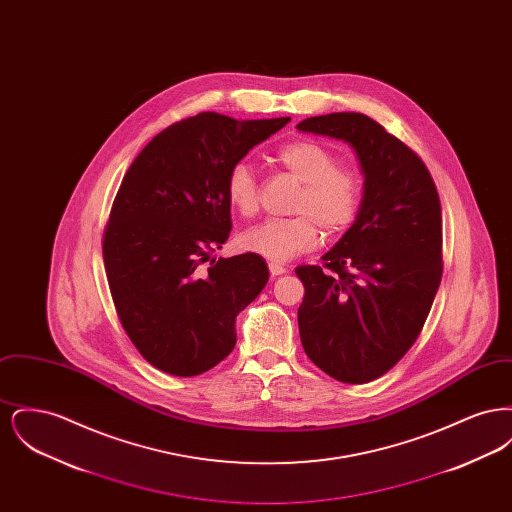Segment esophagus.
<instances>
[{
	"mask_svg": "<svg viewBox=\"0 0 512 512\" xmlns=\"http://www.w3.org/2000/svg\"><path fill=\"white\" fill-rule=\"evenodd\" d=\"M268 270H270V276L272 278H276V276H280V274H284L286 272V267L284 265H280V263H268Z\"/></svg>",
	"mask_w": 512,
	"mask_h": 512,
	"instance_id": "34e87169",
	"label": "esophagus"
}]
</instances>
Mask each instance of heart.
Returning a JSON list of instances; mask_svg holds the SVG:
<instances>
[{"label": "heart", "instance_id": "heart-1", "mask_svg": "<svg viewBox=\"0 0 512 512\" xmlns=\"http://www.w3.org/2000/svg\"><path fill=\"white\" fill-rule=\"evenodd\" d=\"M274 159L301 182L293 201L297 215L263 220L247 228L240 245L272 263H286L318 244L320 228L326 236H340L351 228L361 211L363 180L355 169L338 165L336 153L317 140L286 142L276 149ZM224 194L242 217H253L259 211V182L245 161L230 167Z\"/></svg>", "mask_w": 512, "mask_h": 512}]
</instances>
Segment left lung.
<instances>
[{"instance_id": "8db88e82", "label": "left lung", "mask_w": 512, "mask_h": 512, "mask_svg": "<svg viewBox=\"0 0 512 512\" xmlns=\"http://www.w3.org/2000/svg\"><path fill=\"white\" fill-rule=\"evenodd\" d=\"M355 149L365 174L359 217L324 265L295 268L305 286L297 311L307 357L345 384H366L413 347L443 272L436 184L413 149L363 113L297 124Z\"/></svg>"}]
</instances>
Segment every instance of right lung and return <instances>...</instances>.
Wrapping results in <instances>:
<instances>
[{"instance_id":"obj_1","label":"right lung","mask_w":512,"mask_h":512,"mask_svg":"<svg viewBox=\"0 0 512 512\" xmlns=\"http://www.w3.org/2000/svg\"><path fill=\"white\" fill-rule=\"evenodd\" d=\"M288 122L199 113L157 134L124 174L103 263L122 328L149 365L188 378L234 349L236 317L265 288L268 267L255 253L211 259L232 230L224 180Z\"/></svg>"}]
</instances>
